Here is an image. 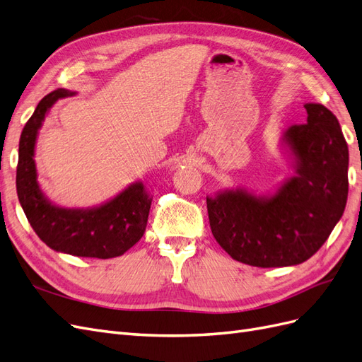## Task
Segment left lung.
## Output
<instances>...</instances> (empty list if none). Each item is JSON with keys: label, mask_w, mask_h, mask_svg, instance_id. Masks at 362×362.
Returning <instances> with one entry per match:
<instances>
[{"label": "left lung", "mask_w": 362, "mask_h": 362, "mask_svg": "<svg viewBox=\"0 0 362 362\" xmlns=\"http://www.w3.org/2000/svg\"><path fill=\"white\" fill-rule=\"evenodd\" d=\"M303 107L306 124L291 125L279 137L291 177L266 194L233 187L206 196L216 242L243 264H300L323 246L344 213L349 149L341 127L325 105Z\"/></svg>", "instance_id": "1"}]
</instances>
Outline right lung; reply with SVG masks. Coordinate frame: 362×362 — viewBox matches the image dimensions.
<instances>
[{
    "mask_svg": "<svg viewBox=\"0 0 362 362\" xmlns=\"http://www.w3.org/2000/svg\"><path fill=\"white\" fill-rule=\"evenodd\" d=\"M75 92L57 89L37 104L19 140L16 192L31 228L52 250L87 258L124 255L144 237L152 194L144 181L131 182L108 201L86 208L54 204L40 190L35 161L36 141L51 107Z\"/></svg>",
    "mask_w": 362,
    "mask_h": 362,
    "instance_id": "add662e5",
    "label": "right lung"
}]
</instances>
